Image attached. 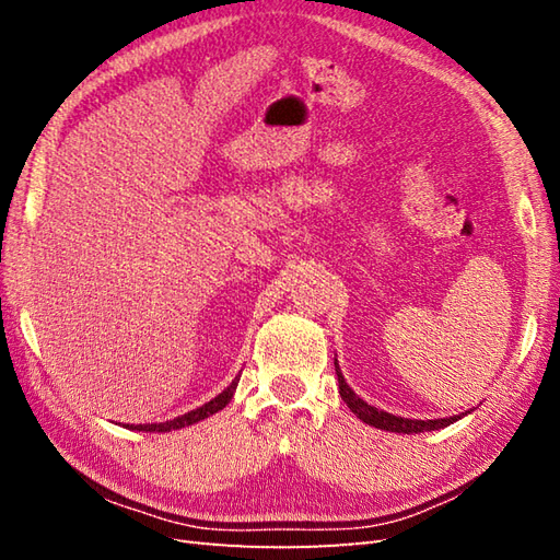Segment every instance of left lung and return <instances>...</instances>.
Here are the masks:
<instances>
[{
	"instance_id": "obj_1",
	"label": "left lung",
	"mask_w": 560,
	"mask_h": 560,
	"mask_svg": "<svg viewBox=\"0 0 560 560\" xmlns=\"http://www.w3.org/2000/svg\"><path fill=\"white\" fill-rule=\"evenodd\" d=\"M337 365V363H335ZM337 380H339V395L341 399L347 401V407L359 416V419L368 425H375L380 431H389V433H423V431H438V428H445L450 423H455L459 416H452V419H435V421H419V419H401V416H392L387 411H380L371 404L363 401L355 392L347 385V380H343L339 365H337ZM464 416V413H462Z\"/></svg>"
}]
</instances>
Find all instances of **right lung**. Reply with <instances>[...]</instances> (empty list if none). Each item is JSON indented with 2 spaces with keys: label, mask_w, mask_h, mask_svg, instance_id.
I'll return each mask as SVG.
<instances>
[{
  "label": "right lung",
  "mask_w": 560,
  "mask_h": 560,
  "mask_svg": "<svg viewBox=\"0 0 560 560\" xmlns=\"http://www.w3.org/2000/svg\"><path fill=\"white\" fill-rule=\"evenodd\" d=\"M237 380L241 377H235L233 383L225 387L219 397H213L211 401H207V404H201L199 409H195V411H187V413H183V416H177V419H173V421H165V423H144V425H132V431H151V433H165V431H177V428H185V425H192V423H197V421H201V419H207V416H211V413H217V411H221L225 404L231 401V397H233V392H235V387H237Z\"/></svg>",
  "instance_id": "right-lung-1"
}]
</instances>
